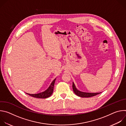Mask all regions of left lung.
I'll list each match as a JSON object with an SVG mask.
<instances>
[{
    "mask_svg": "<svg viewBox=\"0 0 126 126\" xmlns=\"http://www.w3.org/2000/svg\"><path fill=\"white\" fill-rule=\"evenodd\" d=\"M72 88H73V91L75 93V94L81 97H93L94 96H96L98 94H100L101 92L100 93H86V92H81L76 89V88L75 87V86L74 84V83L73 82V85H72Z\"/></svg>",
    "mask_w": 126,
    "mask_h": 126,
    "instance_id": "8db88e82",
    "label": "left lung"
}]
</instances>
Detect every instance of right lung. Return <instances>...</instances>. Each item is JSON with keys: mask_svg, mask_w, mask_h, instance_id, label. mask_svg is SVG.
I'll return each mask as SVG.
<instances>
[{"mask_svg": "<svg viewBox=\"0 0 126 126\" xmlns=\"http://www.w3.org/2000/svg\"><path fill=\"white\" fill-rule=\"evenodd\" d=\"M55 80H56V79H55L53 81V82L51 83V84L50 85V86L49 87V88L44 92H43L42 93H40L38 94H28V93H26V94L31 97H33L34 98H37L44 99V98H48L52 95V94L53 93L54 86Z\"/></svg>", "mask_w": 126, "mask_h": 126, "instance_id": "1", "label": "right lung"}]
</instances>
